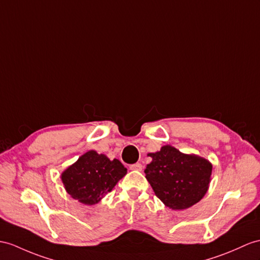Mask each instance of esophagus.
I'll use <instances>...</instances> for the list:
<instances>
[{
	"label": "esophagus",
	"instance_id": "1",
	"mask_svg": "<svg viewBox=\"0 0 260 260\" xmlns=\"http://www.w3.org/2000/svg\"><path fill=\"white\" fill-rule=\"evenodd\" d=\"M130 170H134V171H142V164H141V163L131 164V166H130Z\"/></svg>",
	"mask_w": 260,
	"mask_h": 260
}]
</instances>
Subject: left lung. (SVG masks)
I'll return each mask as SVG.
<instances>
[{
	"label": "left lung",
	"mask_w": 260,
	"mask_h": 260,
	"mask_svg": "<svg viewBox=\"0 0 260 260\" xmlns=\"http://www.w3.org/2000/svg\"><path fill=\"white\" fill-rule=\"evenodd\" d=\"M152 157L144 170L155 195L172 210H185L198 203L207 192L212 164L194 154H184L171 145Z\"/></svg>",
	"instance_id": "left-lung-1"
}]
</instances>
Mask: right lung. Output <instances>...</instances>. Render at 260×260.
Listing matches in <instances>:
<instances>
[{
    "mask_svg": "<svg viewBox=\"0 0 260 260\" xmlns=\"http://www.w3.org/2000/svg\"><path fill=\"white\" fill-rule=\"evenodd\" d=\"M126 174V169L117 159L110 161L96 151H88L61 174L67 193L80 203L93 205L115 187Z\"/></svg>",
    "mask_w": 260,
    "mask_h": 260,
    "instance_id": "obj_1",
    "label": "right lung"
}]
</instances>
